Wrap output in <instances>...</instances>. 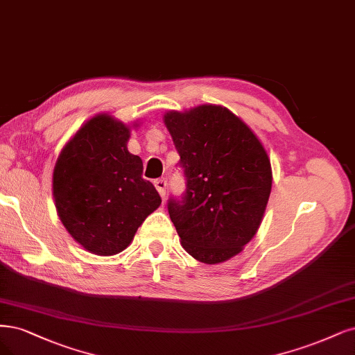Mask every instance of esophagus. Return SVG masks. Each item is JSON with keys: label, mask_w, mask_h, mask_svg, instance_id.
<instances>
[{"label": "esophagus", "mask_w": 355, "mask_h": 355, "mask_svg": "<svg viewBox=\"0 0 355 355\" xmlns=\"http://www.w3.org/2000/svg\"><path fill=\"white\" fill-rule=\"evenodd\" d=\"M154 187H155V189L158 191V193H160V197L164 200V197H166V187H167L166 180H164V179H157V180H154Z\"/></svg>", "instance_id": "obj_1"}]
</instances>
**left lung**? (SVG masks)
<instances>
[{
    "label": "left lung",
    "instance_id": "1",
    "mask_svg": "<svg viewBox=\"0 0 355 355\" xmlns=\"http://www.w3.org/2000/svg\"><path fill=\"white\" fill-rule=\"evenodd\" d=\"M163 120L187 178L185 195L167 205L182 247L205 264L227 261L261 225L270 158L245 121L223 105L172 110Z\"/></svg>",
    "mask_w": 355,
    "mask_h": 355
}]
</instances>
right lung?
I'll use <instances>...</instances> for the list:
<instances>
[{
  "instance_id": "add662e5",
  "label": "right lung",
  "mask_w": 355,
  "mask_h": 355,
  "mask_svg": "<svg viewBox=\"0 0 355 355\" xmlns=\"http://www.w3.org/2000/svg\"><path fill=\"white\" fill-rule=\"evenodd\" d=\"M129 138L128 125L95 114L63 146L54 166L57 214L71 238L95 255L126 250L162 204L153 183L142 179L141 157L128 150Z\"/></svg>"
}]
</instances>
